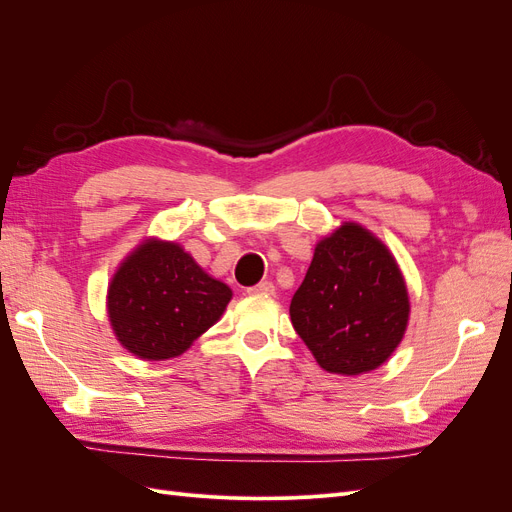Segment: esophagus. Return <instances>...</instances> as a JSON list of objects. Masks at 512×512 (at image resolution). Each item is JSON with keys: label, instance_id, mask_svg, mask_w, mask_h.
<instances>
[{"label": "esophagus", "instance_id": "obj_1", "mask_svg": "<svg viewBox=\"0 0 512 512\" xmlns=\"http://www.w3.org/2000/svg\"><path fill=\"white\" fill-rule=\"evenodd\" d=\"M247 292H250V294H265V297H271V294H275V286L271 282H260L252 288H247Z\"/></svg>", "mask_w": 512, "mask_h": 512}]
</instances>
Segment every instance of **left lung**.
I'll return each mask as SVG.
<instances>
[{"mask_svg":"<svg viewBox=\"0 0 512 512\" xmlns=\"http://www.w3.org/2000/svg\"><path fill=\"white\" fill-rule=\"evenodd\" d=\"M408 292L389 250L359 224H344L316 245L290 301L294 331L331 374L380 367L404 337Z\"/></svg>","mask_w":512,"mask_h":512,"instance_id":"8db88e82","label":"left lung"}]
</instances>
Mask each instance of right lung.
<instances>
[{
    "mask_svg": "<svg viewBox=\"0 0 512 512\" xmlns=\"http://www.w3.org/2000/svg\"><path fill=\"white\" fill-rule=\"evenodd\" d=\"M232 292L177 243L147 241L108 286V316L119 342L147 361L188 350L218 322Z\"/></svg>",
    "mask_w": 512,
    "mask_h": 512,
    "instance_id": "1",
    "label": "right lung"
}]
</instances>
